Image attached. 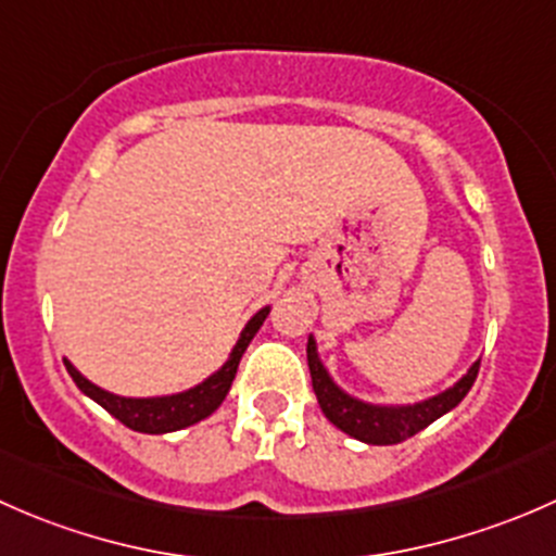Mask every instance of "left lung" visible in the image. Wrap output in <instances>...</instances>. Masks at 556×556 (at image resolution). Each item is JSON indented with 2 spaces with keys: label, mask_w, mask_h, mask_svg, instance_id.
Returning a JSON list of instances; mask_svg holds the SVG:
<instances>
[{
  "label": "left lung",
  "mask_w": 556,
  "mask_h": 556,
  "mask_svg": "<svg viewBox=\"0 0 556 556\" xmlns=\"http://www.w3.org/2000/svg\"><path fill=\"white\" fill-rule=\"evenodd\" d=\"M306 361H309L314 395H317V403L319 408H323L325 417H328L336 428L344 430L346 435L374 446L401 444V441L417 435L419 430L428 428L430 422H435V419L444 417L446 412H452V408L468 395L476 377H479V361H476L457 384L439 392V395L428 397V401L408 403V406H377V403H366L346 395V392L330 379L323 361H319L317 344H314L312 336L309 344H306Z\"/></svg>",
  "instance_id": "obj_1"
}]
</instances>
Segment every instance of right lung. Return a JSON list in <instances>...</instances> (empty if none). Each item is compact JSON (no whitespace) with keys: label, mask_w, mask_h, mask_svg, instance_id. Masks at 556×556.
Masks as SVG:
<instances>
[{"label":"right lung","mask_w":556,"mask_h":556,"mask_svg":"<svg viewBox=\"0 0 556 556\" xmlns=\"http://www.w3.org/2000/svg\"><path fill=\"white\" fill-rule=\"evenodd\" d=\"M266 317H268V306H263V309L244 325L237 346L231 350V357L223 363L220 371H215L210 379L190 387V390L174 392V395L123 397V395H115V392L102 390V387H97L93 382H88V379L83 377L70 361H66V357H64V366L66 371H70V377L75 379V384L80 387L91 401H97L99 406L106 408L112 417L121 419L126 428L137 430V433H150V435L174 433V430H182L188 428V425H195L201 422V419H206L223 401H226L233 377H237L239 361H242L252 336L257 333V328H261Z\"/></svg>","instance_id":"add662e5"}]
</instances>
